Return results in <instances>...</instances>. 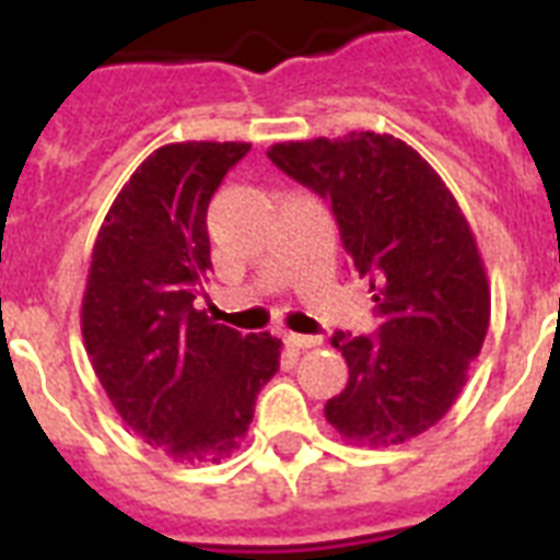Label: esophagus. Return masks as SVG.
Masks as SVG:
<instances>
[{
  "instance_id": "1",
  "label": "esophagus",
  "mask_w": 560,
  "mask_h": 560,
  "mask_svg": "<svg viewBox=\"0 0 560 560\" xmlns=\"http://www.w3.org/2000/svg\"><path fill=\"white\" fill-rule=\"evenodd\" d=\"M284 342H288L290 349H314L319 346V337H307V334H284Z\"/></svg>"
}]
</instances>
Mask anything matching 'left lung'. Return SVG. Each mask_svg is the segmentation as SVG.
<instances>
[{
  "instance_id": "8db88e82",
  "label": "left lung",
  "mask_w": 560,
  "mask_h": 560,
  "mask_svg": "<svg viewBox=\"0 0 560 560\" xmlns=\"http://www.w3.org/2000/svg\"><path fill=\"white\" fill-rule=\"evenodd\" d=\"M267 156L331 202L381 316L374 337H331L349 383L325 404L328 424L369 447L416 439L459 398L491 319L486 264L459 202L421 153L389 133L279 142Z\"/></svg>"
}]
</instances>
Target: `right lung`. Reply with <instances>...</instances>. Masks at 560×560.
I'll return each mask as SVG.
<instances>
[{
  "label": "right lung",
  "mask_w": 560,
  "mask_h": 560,
  "mask_svg": "<svg viewBox=\"0 0 560 560\" xmlns=\"http://www.w3.org/2000/svg\"><path fill=\"white\" fill-rule=\"evenodd\" d=\"M246 151V142L153 151L92 246L81 305L86 354L121 421L174 462L232 456L258 392L279 372L281 340L237 334L194 307L211 270V194Z\"/></svg>",
  "instance_id": "add662e5"
}]
</instances>
